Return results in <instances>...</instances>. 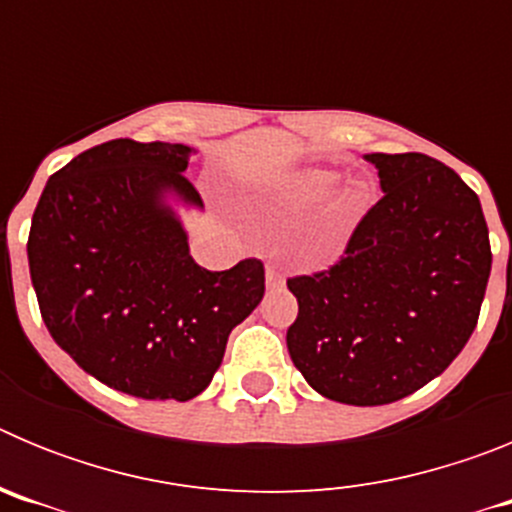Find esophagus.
<instances>
[{"label": "esophagus", "instance_id": "34e87169", "mask_svg": "<svg viewBox=\"0 0 512 512\" xmlns=\"http://www.w3.org/2000/svg\"><path fill=\"white\" fill-rule=\"evenodd\" d=\"M266 287H269V289H279V287H284L282 271L274 269V266H266Z\"/></svg>", "mask_w": 512, "mask_h": 512}]
</instances>
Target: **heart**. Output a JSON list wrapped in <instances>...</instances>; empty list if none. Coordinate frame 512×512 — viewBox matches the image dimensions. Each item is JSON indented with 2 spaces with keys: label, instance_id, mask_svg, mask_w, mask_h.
<instances>
[{
  "label": "heart",
  "instance_id": "heart-1",
  "mask_svg": "<svg viewBox=\"0 0 512 512\" xmlns=\"http://www.w3.org/2000/svg\"><path fill=\"white\" fill-rule=\"evenodd\" d=\"M341 182V174L336 169H302L297 174L287 176L277 189L271 200L277 202L284 210H310L320 205L329 197V192ZM336 189V188H335ZM337 190V189H336ZM366 202H369V189L361 179L341 184L337 194L330 198L328 207L320 215L315 225V251L312 259L318 264L338 259L346 248L348 238L354 235L356 225L364 217Z\"/></svg>",
  "mask_w": 512,
  "mask_h": 512
}]
</instances>
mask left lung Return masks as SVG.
Returning <instances> with one entry per match:
<instances>
[{"mask_svg": "<svg viewBox=\"0 0 512 512\" xmlns=\"http://www.w3.org/2000/svg\"><path fill=\"white\" fill-rule=\"evenodd\" d=\"M384 197L328 271L289 279L287 348L312 390L343 405L413 395L467 346L492 269L479 197L425 153H366Z\"/></svg>", "mask_w": 512, "mask_h": 512, "instance_id": "left-lung-1", "label": "left lung"}]
</instances>
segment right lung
I'll return each instance as SVG.
<instances>
[{
  "mask_svg": "<svg viewBox=\"0 0 512 512\" xmlns=\"http://www.w3.org/2000/svg\"><path fill=\"white\" fill-rule=\"evenodd\" d=\"M194 148L107 140L48 179L27 261L53 341L125 395L187 402L223 364L230 330L264 297V264H194L179 207L205 210L189 182Z\"/></svg>",
  "mask_w": 512,
  "mask_h": 512,
  "instance_id": "add662e5",
  "label": "right lung"
}]
</instances>
